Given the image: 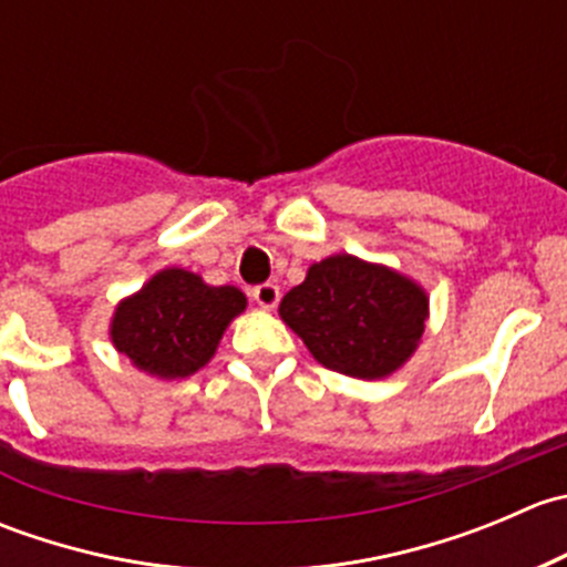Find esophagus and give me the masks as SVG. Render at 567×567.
Masks as SVG:
<instances>
[{"label": "esophagus", "mask_w": 567, "mask_h": 567, "mask_svg": "<svg viewBox=\"0 0 567 567\" xmlns=\"http://www.w3.org/2000/svg\"><path fill=\"white\" fill-rule=\"evenodd\" d=\"M251 299H255L257 307L262 310H274L279 305V288L274 282H262L257 288H251Z\"/></svg>", "instance_id": "34e87169"}]
</instances>
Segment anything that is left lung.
<instances>
[{
  "mask_svg": "<svg viewBox=\"0 0 567 567\" xmlns=\"http://www.w3.org/2000/svg\"><path fill=\"white\" fill-rule=\"evenodd\" d=\"M427 316L431 299L420 282L348 251L312 262L279 305V318L316 362L362 381L398 373L420 348Z\"/></svg>",
  "mask_w": 567,
  "mask_h": 567,
  "instance_id": "left-lung-1",
  "label": "left lung"
}]
</instances>
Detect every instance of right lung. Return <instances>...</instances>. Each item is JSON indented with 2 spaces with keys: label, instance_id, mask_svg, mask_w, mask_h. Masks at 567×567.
I'll use <instances>...</instances> for the list:
<instances>
[{
  "label": "right lung",
  "instance_id": "1",
  "mask_svg": "<svg viewBox=\"0 0 567 567\" xmlns=\"http://www.w3.org/2000/svg\"><path fill=\"white\" fill-rule=\"evenodd\" d=\"M244 310L247 296L236 285L216 288L186 268H162L117 301L109 340L153 379H188L214 359L221 334Z\"/></svg>",
  "mask_w": 567,
  "mask_h": 567
}]
</instances>
